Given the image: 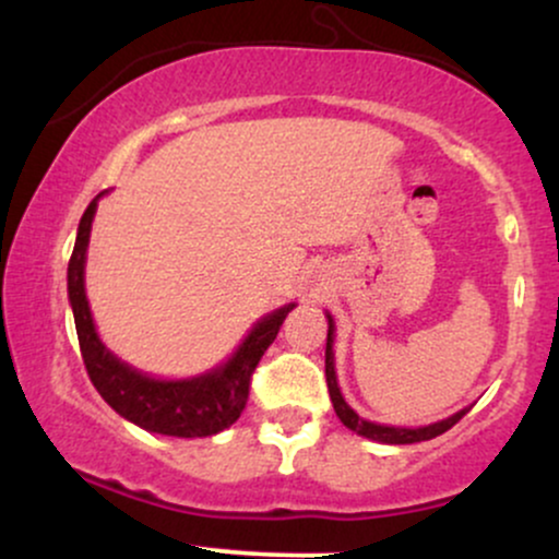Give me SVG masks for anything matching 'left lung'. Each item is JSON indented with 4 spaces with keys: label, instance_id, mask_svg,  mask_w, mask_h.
<instances>
[{
    "label": "left lung",
    "instance_id": "1",
    "mask_svg": "<svg viewBox=\"0 0 559 559\" xmlns=\"http://www.w3.org/2000/svg\"><path fill=\"white\" fill-rule=\"evenodd\" d=\"M325 318H329V338H325V381H329V394H331L333 409H336L338 420H342L349 431L360 433V436H365V439L381 441V444H415V441L436 439V436L449 431V428H452L454 423H457L467 413V409H471V407H465V409H460V413H454L452 418L431 423V426H420V428H394V426H378V423L362 420L360 415H357L355 409L344 402L342 391H338L336 370H333V318L331 316H325Z\"/></svg>",
    "mask_w": 559,
    "mask_h": 559
}]
</instances>
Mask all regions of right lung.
<instances>
[{
    "mask_svg": "<svg viewBox=\"0 0 559 559\" xmlns=\"http://www.w3.org/2000/svg\"><path fill=\"white\" fill-rule=\"evenodd\" d=\"M99 197L92 199V204L81 217L79 236H75L73 254L68 262V297L70 307H73L75 331H79L81 357L94 389L115 413L136 423L144 431L178 436V439L221 433L223 428L234 426L241 409L247 407L254 368H258L267 346L275 342L278 329L284 325L288 312L294 310V305L281 307V310L262 318L239 344L234 357H228V362L210 370V373L183 378V381H163V378L139 373L131 365L120 362L99 342L92 310H88L86 288H83L88 234H92Z\"/></svg>",
    "mask_w": 559,
    "mask_h": 559,
    "instance_id": "obj_1",
    "label": "right lung"
}]
</instances>
